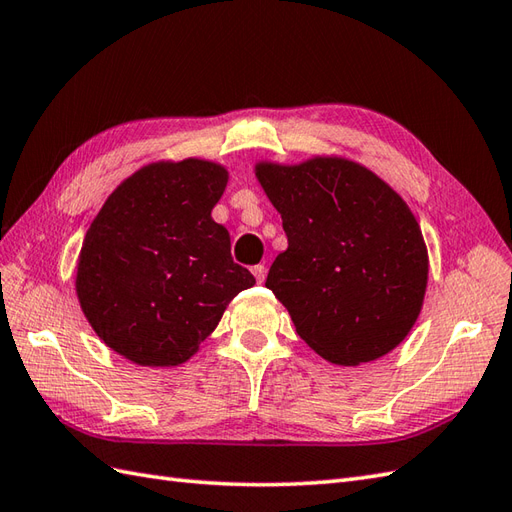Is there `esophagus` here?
I'll list each match as a JSON object with an SVG mask.
<instances>
[{
    "label": "esophagus",
    "instance_id": "esophagus-1",
    "mask_svg": "<svg viewBox=\"0 0 512 512\" xmlns=\"http://www.w3.org/2000/svg\"><path fill=\"white\" fill-rule=\"evenodd\" d=\"M251 270H253V274H255V279H257L259 283H264V279H266V266H264V264H257V266H253Z\"/></svg>",
    "mask_w": 512,
    "mask_h": 512
}]
</instances>
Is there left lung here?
Listing matches in <instances>:
<instances>
[{
  "mask_svg": "<svg viewBox=\"0 0 512 512\" xmlns=\"http://www.w3.org/2000/svg\"><path fill=\"white\" fill-rule=\"evenodd\" d=\"M255 173L287 235L266 287L296 333L337 365L387 355L413 329L428 281L411 209L372 170L339 157Z\"/></svg>",
  "mask_w": 512,
  "mask_h": 512,
  "instance_id": "8db88e82",
  "label": "left lung"
}]
</instances>
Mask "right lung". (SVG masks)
<instances>
[{
  "instance_id": "obj_1",
  "label": "right lung",
  "mask_w": 512,
  "mask_h": 512,
  "mask_svg": "<svg viewBox=\"0 0 512 512\" xmlns=\"http://www.w3.org/2000/svg\"><path fill=\"white\" fill-rule=\"evenodd\" d=\"M227 170L203 160L140 168L90 225L77 298L95 333L138 365L188 361L255 277L231 257L212 209Z\"/></svg>"
}]
</instances>
